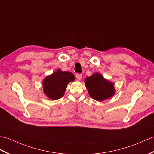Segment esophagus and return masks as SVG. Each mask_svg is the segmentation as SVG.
<instances>
[{"label": "esophagus", "mask_w": 154, "mask_h": 154, "mask_svg": "<svg viewBox=\"0 0 154 154\" xmlns=\"http://www.w3.org/2000/svg\"><path fill=\"white\" fill-rule=\"evenodd\" d=\"M76 77L78 80H80L82 79V74H76Z\"/></svg>", "instance_id": "1"}]
</instances>
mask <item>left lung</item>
<instances>
[{
    "label": "left lung",
    "instance_id": "obj_1",
    "mask_svg": "<svg viewBox=\"0 0 154 154\" xmlns=\"http://www.w3.org/2000/svg\"><path fill=\"white\" fill-rule=\"evenodd\" d=\"M86 86L90 96L95 100L103 101L115 94L113 84L105 80L99 73H95L85 79Z\"/></svg>",
    "mask_w": 154,
    "mask_h": 154
}]
</instances>
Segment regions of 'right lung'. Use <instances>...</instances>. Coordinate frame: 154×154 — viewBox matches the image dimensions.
<instances>
[{
    "instance_id": "obj_1",
    "label": "right lung",
    "mask_w": 154,
    "mask_h": 154,
    "mask_svg": "<svg viewBox=\"0 0 154 154\" xmlns=\"http://www.w3.org/2000/svg\"><path fill=\"white\" fill-rule=\"evenodd\" d=\"M74 79V74L70 72L58 70L43 80L44 93L51 100H58L64 95L67 84Z\"/></svg>"
}]
</instances>
